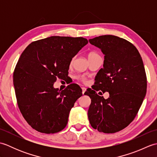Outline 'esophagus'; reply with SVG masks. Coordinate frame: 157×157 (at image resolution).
I'll return each mask as SVG.
<instances>
[{
  "instance_id": "obj_1",
  "label": "esophagus",
  "mask_w": 157,
  "mask_h": 157,
  "mask_svg": "<svg viewBox=\"0 0 157 157\" xmlns=\"http://www.w3.org/2000/svg\"><path fill=\"white\" fill-rule=\"evenodd\" d=\"M82 94H84V93H85V92H86V88H84V87H82Z\"/></svg>"
}]
</instances>
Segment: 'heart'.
<instances>
[{
	"mask_svg": "<svg viewBox=\"0 0 157 157\" xmlns=\"http://www.w3.org/2000/svg\"><path fill=\"white\" fill-rule=\"evenodd\" d=\"M100 56V55L98 54H97L96 52H91L88 54V59H90V58H92V57H95V56ZM73 61H74V58H72L71 60V61H70V65H71L73 64ZM76 79H79V80L83 81V82L85 81V78H83V77H82V76H76Z\"/></svg>",
	"mask_w": 157,
	"mask_h": 157,
	"instance_id": "1",
	"label": "heart"
}]
</instances>
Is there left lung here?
Segmentation results:
<instances>
[{"mask_svg": "<svg viewBox=\"0 0 157 157\" xmlns=\"http://www.w3.org/2000/svg\"><path fill=\"white\" fill-rule=\"evenodd\" d=\"M89 42L101 49L105 60L93 90L84 93L91 98L88 119L94 129L113 134L126 128L140 108L147 88L144 66L138 49L125 39L105 35ZM100 89L109 92L107 99L95 93Z\"/></svg>", "mask_w": 157, "mask_h": 157, "instance_id": "left-lung-1", "label": "left lung"}]
</instances>
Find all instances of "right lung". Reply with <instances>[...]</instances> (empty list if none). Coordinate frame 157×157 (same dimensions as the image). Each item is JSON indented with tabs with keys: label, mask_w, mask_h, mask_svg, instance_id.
Segmentation results:
<instances>
[{
	"label": "right lung",
	"mask_w": 157,
	"mask_h": 157,
	"mask_svg": "<svg viewBox=\"0 0 157 157\" xmlns=\"http://www.w3.org/2000/svg\"><path fill=\"white\" fill-rule=\"evenodd\" d=\"M88 43L82 37L51 36L29 44L13 73V85L19 109L36 131L55 134L64 129L69 112L81 96L76 84L63 90L53 87L65 79L71 59Z\"/></svg>",
	"instance_id": "1"
}]
</instances>
